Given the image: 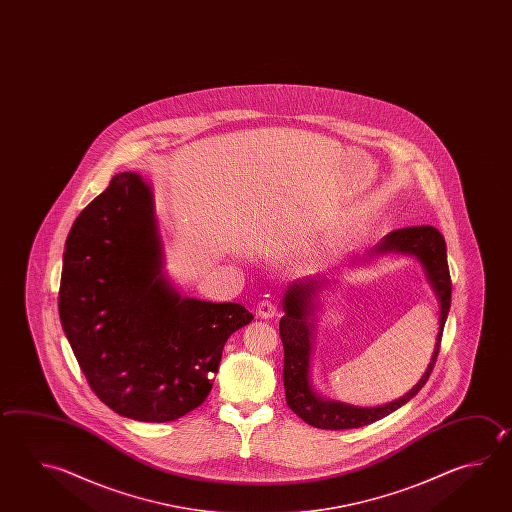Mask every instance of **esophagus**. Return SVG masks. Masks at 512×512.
Returning <instances> with one entry per match:
<instances>
[{
	"label": "esophagus",
	"instance_id": "34e87169",
	"mask_svg": "<svg viewBox=\"0 0 512 512\" xmlns=\"http://www.w3.org/2000/svg\"><path fill=\"white\" fill-rule=\"evenodd\" d=\"M277 313V304L270 299H262L259 304H257V315L261 317V319H270Z\"/></svg>",
	"mask_w": 512,
	"mask_h": 512
}]
</instances>
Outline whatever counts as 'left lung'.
I'll use <instances>...</instances> for the list:
<instances>
[{
    "label": "left lung",
    "mask_w": 512,
    "mask_h": 512,
    "mask_svg": "<svg viewBox=\"0 0 512 512\" xmlns=\"http://www.w3.org/2000/svg\"><path fill=\"white\" fill-rule=\"evenodd\" d=\"M389 251L415 255L424 266L425 275L440 300V328L436 335L433 357L425 369L424 377L409 393L391 404L380 407H353L333 402L313 389L309 382V358L313 340V302L324 280L311 279L293 282L284 295V317L280 319L279 331L284 346V389L286 402L291 411L300 416L306 424L319 429H357L373 424L384 416L391 415L398 407L407 404L425 386L433 371L434 362L440 353V342L444 333L445 320L451 308V275L447 266V248L444 237L433 226H411L386 235L369 255H382Z\"/></svg>",
    "instance_id": "obj_1"
}]
</instances>
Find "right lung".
Masks as SVG:
<instances>
[{"instance_id":"obj_1","label":"right lung","mask_w":512,"mask_h":512,"mask_svg":"<svg viewBox=\"0 0 512 512\" xmlns=\"http://www.w3.org/2000/svg\"><path fill=\"white\" fill-rule=\"evenodd\" d=\"M58 306L92 391L139 422H172L203 404L226 340L253 320L241 304L175 291L154 193L134 172L114 175L72 224Z\"/></svg>"}]
</instances>
